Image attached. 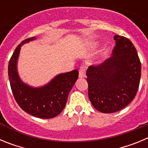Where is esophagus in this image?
Returning a JSON list of instances; mask_svg holds the SVG:
<instances>
[{
    "label": "esophagus",
    "mask_w": 148,
    "mask_h": 148,
    "mask_svg": "<svg viewBox=\"0 0 148 148\" xmlns=\"http://www.w3.org/2000/svg\"><path fill=\"white\" fill-rule=\"evenodd\" d=\"M86 77V66L84 65H82L79 70V78H84Z\"/></svg>",
    "instance_id": "1"
}]
</instances>
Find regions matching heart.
<instances>
[{"instance_id":"1","label":"heart","mask_w":148,"mask_h":148,"mask_svg":"<svg viewBox=\"0 0 148 148\" xmlns=\"http://www.w3.org/2000/svg\"><path fill=\"white\" fill-rule=\"evenodd\" d=\"M94 46H95V45H94ZM106 53H107V51H106V50H104V53H103L102 54L104 55H104H106Z\"/></svg>"}]
</instances>
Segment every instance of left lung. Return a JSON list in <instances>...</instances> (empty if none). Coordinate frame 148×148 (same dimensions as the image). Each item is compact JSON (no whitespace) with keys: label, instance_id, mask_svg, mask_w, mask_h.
I'll list each match as a JSON object with an SVG mask.
<instances>
[{"label":"left lung","instance_id":"1","mask_svg":"<svg viewBox=\"0 0 148 148\" xmlns=\"http://www.w3.org/2000/svg\"><path fill=\"white\" fill-rule=\"evenodd\" d=\"M113 56L87 70L88 96L99 112L111 113L121 110L136 95L141 78V62L133 43L115 35Z\"/></svg>","mask_w":148,"mask_h":148}]
</instances>
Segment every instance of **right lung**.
Wrapping results in <instances>:
<instances>
[{
    "label": "right lung",
    "mask_w": 148,
    "mask_h": 148,
    "mask_svg": "<svg viewBox=\"0 0 148 148\" xmlns=\"http://www.w3.org/2000/svg\"><path fill=\"white\" fill-rule=\"evenodd\" d=\"M35 37L23 40L15 49L8 66L10 87L16 102L23 110L40 119H52L62 112L68 95L78 79V71L74 70L61 73L47 84L40 87H32L21 80L17 71V61L21 46Z\"/></svg>",
    "instance_id": "1"
}]
</instances>
